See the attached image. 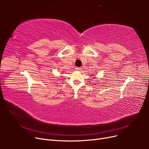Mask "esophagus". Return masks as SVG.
Segmentation results:
<instances>
[{"mask_svg":"<svg viewBox=\"0 0 149 149\" xmlns=\"http://www.w3.org/2000/svg\"><path fill=\"white\" fill-rule=\"evenodd\" d=\"M76 70H77V71H81V70H82V68H78V67H76Z\"/></svg>","mask_w":149,"mask_h":149,"instance_id":"34e87169","label":"esophagus"}]
</instances>
